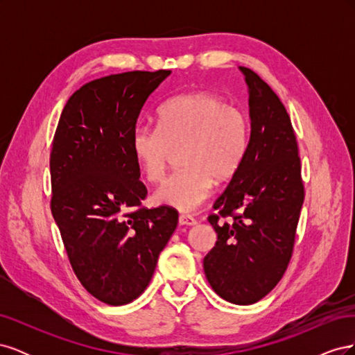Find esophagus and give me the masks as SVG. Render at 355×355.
Segmentation results:
<instances>
[{
  "instance_id": "1",
  "label": "esophagus",
  "mask_w": 355,
  "mask_h": 355,
  "mask_svg": "<svg viewBox=\"0 0 355 355\" xmlns=\"http://www.w3.org/2000/svg\"><path fill=\"white\" fill-rule=\"evenodd\" d=\"M179 223L180 225H185V227H192V225H196L197 220L191 216V214H180L179 216Z\"/></svg>"
}]
</instances>
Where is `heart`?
Segmentation results:
<instances>
[{"instance_id": "1", "label": "heart", "mask_w": 355, "mask_h": 355, "mask_svg": "<svg viewBox=\"0 0 355 355\" xmlns=\"http://www.w3.org/2000/svg\"><path fill=\"white\" fill-rule=\"evenodd\" d=\"M250 139L247 115L218 94L191 92L167 101L157 114V127L137 125L132 153L149 182L164 176L173 153L180 151L178 173L153 194L158 206L191 211L206 201L214 180L231 179L243 164Z\"/></svg>"}]
</instances>
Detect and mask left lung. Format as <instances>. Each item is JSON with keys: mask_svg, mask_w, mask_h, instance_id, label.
I'll list each match as a JSON object with an SVG mask.
<instances>
[{"mask_svg": "<svg viewBox=\"0 0 355 355\" xmlns=\"http://www.w3.org/2000/svg\"><path fill=\"white\" fill-rule=\"evenodd\" d=\"M249 87L250 139L243 164L209 222L218 241L202 261L222 299L237 305L261 300L282 280L293 253L304 182L292 121L259 75L240 67ZM231 216V223H219Z\"/></svg>", "mask_w": 355, "mask_h": 355, "instance_id": "obj_1", "label": "left lung"}]
</instances>
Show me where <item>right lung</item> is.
I'll list each match as a JSON object with an SVG mask.
<instances>
[{"mask_svg": "<svg viewBox=\"0 0 355 355\" xmlns=\"http://www.w3.org/2000/svg\"><path fill=\"white\" fill-rule=\"evenodd\" d=\"M170 72L132 71L84 84L53 139L51 214L75 275L108 305L144 293L178 225L175 209L141 207L148 191L132 153L137 116Z\"/></svg>", "mask_w": 355, "mask_h": 355, "instance_id": "add662e5", "label": "right lung"}]
</instances>
